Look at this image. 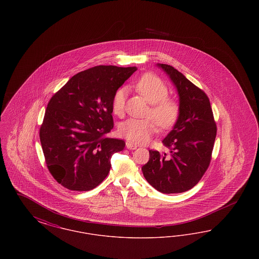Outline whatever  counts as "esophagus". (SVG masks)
Returning a JSON list of instances; mask_svg holds the SVG:
<instances>
[{
    "label": "esophagus",
    "mask_w": 259,
    "mask_h": 259,
    "mask_svg": "<svg viewBox=\"0 0 259 259\" xmlns=\"http://www.w3.org/2000/svg\"><path fill=\"white\" fill-rule=\"evenodd\" d=\"M126 148H128V149H136L138 147H137L136 145H134V144L130 143V142H127V143H126Z\"/></svg>",
    "instance_id": "esophagus-1"
}]
</instances>
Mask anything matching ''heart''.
Segmentation results:
<instances>
[{
  "label": "heart",
  "instance_id": "1",
  "mask_svg": "<svg viewBox=\"0 0 259 259\" xmlns=\"http://www.w3.org/2000/svg\"><path fill=\"white\" fill-rule=\"evenodd\" d=\"M136 90L150 104L145 119L129 118L120 123L118 133L136 144H145L157 130V122L162 129H170L178 121L181 107L177 100L168 97L169 89L166 83L154 74L141 76L134 84ZM126 90L118 89L112 98L111 109L117 116H122L125 109ZM152 117L155 123L150 117Z\"/></svg>",
  "mask_w": 259,
  "mask_h": 259
}]
</instances>
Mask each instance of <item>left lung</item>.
I'll return each instance as SVG.
<instances>
[{
    "label": "left lung",
    "instance_id": "obj_1",
    "mask_svg": "<svg viewBox=\"0 0 259 259\" xmlns=\"http://www.w3.org/2000/svg\"><path fill=\"white\" fill-rule=\"evenodd\" d=\"M178 90L181 114L162 141L170 155L149 150L142 167L148 184L162 193H182L197 185L209 168L217 124L207 94L170 65L157 64Z\"/></svg>",
    "mask_w": 259,
    "mask_h": 259
}]
</instances>
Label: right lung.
Returning a JSON list of instances; mask_svg holds the SVG:
<instances>
[{"mask_svg":"<svg viewBox=\"0 0 259 259\" xmlns=\"http://www.w3.org/2000/svg\"><path fill=\"white\" fill-rule=\"evenodd\" d=\"M136 67L96 66L78 74L50 99L39 128L48 169L62 186L88 191L111 170V155L123 140L107 138L113 128L114 93Z\"/></svg>","mask_w":259,"mask_h":259,"instance_id":"obj_1","label":"right lung"}]
</instances>
